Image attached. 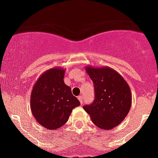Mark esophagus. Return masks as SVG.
<instances>
[{
  "mask_svg": "<svg viewBox=\"0 0 158 158\" xmlns=\"http://www.w3.org/2000/svg\"><path fill=\"white\" fill-rule=\"evenodd\" d=\"M78 99H79V101L80 102V103H81V105H82V104H83V102H84V100H83V97L79 96V97H78Z\"/></svg>",
  "mask_w": 158,
  "mask_h": 158,
  "instance_id": "obj_1",
  "label": "esophagus"
}]
</instances>
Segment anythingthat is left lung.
<instances>
[{
  "mask_svg": "<svg viewBox=\"0 0 158 158\" xmlns=\"http://www.w3.org/2000/svg\"><path fill=\"white\" fill-rule=\"evenodd\" d=\"M94 82L95 98L84 106L92 121L98 127L111 130L122 122L130 111L132 102L128 84L119 73L109 67H86Z\"/></svg>",
  "mask_w": 158,
  "mask_h": 158,
  "instance_id": "left-lung-1",
  "label": "left lung"
}]
</instances>
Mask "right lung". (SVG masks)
Wrapping results in <instances>:
<instances>
[{
    "label": "right lung",
    "instance_id": "add662e5",
    "mask_svg": "<svg viewBox=\"0 0 158 158\" xmlns=\"http://www.w3.org/2000/svg\"><path fill=\"white\" fill-rule=\"evenodd\" d=\"M64 69L52 68L44 72L34 84L30 107L36 120L48 130L64 125L74 107L80 102L64 83Z\"/></svg>",
    "mask_w": 158,
    "mask_h": 158
}]
</instances>
